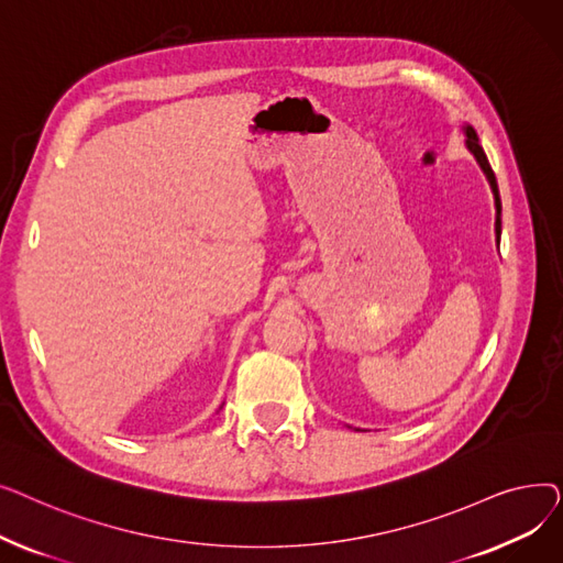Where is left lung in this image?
<instances>
[{"label":"left lung","instance_id":"1","mask_svg":"<svg viewBox=\"0 0 563 563\" xmlns=\"http://www.w3.org/2000/svg\"><path fill=\"white\" fill-rule=\"evenodd\" d=\"M461 132H463V136H465L463 141H465L467 153H470L472 157H475V162L479 164L482 173L486 175V180H488V187H490V191H493V200H495V244L499 246V236H501V202H499V191H497L495 173H493V168H490V164H488V159H486V153H484V147H482V143H479V136H477L475 128L463 123V125H461Z\"/></svg>","mask_w":563,"mask_h":563}]
</instances>
